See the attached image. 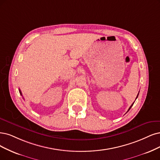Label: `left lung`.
<instances>
[{"label":"left lung","instance_id":"left-lung-1","mask_svg":"<svg viewBox=\"0 0 160 160\" xmlns=\"http://www.w3.org/2000/svg\"><path fill=\"white\" fill-rule=\"evenodd\" d=\"M138 94H139V93H138V95H137V98H138ZM137 98H136V99H137ZM134 103H132V105H131V107H130V108H129V109H128V111H129V110H130V109H131V108H132V105H133V104H134ZM128 111H127V112H128Z\"/></svg>","mask_w":160,"mask_h":160}]
</instances>
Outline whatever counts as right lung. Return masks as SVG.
I'll list each match as a JSON object with an SVG mask.
<instances>
[{"mask_svg": "<svg viewBox=\"0 0 160 160\" xmlns=\"http://www.w3.org/2000/svg\"><path fill=\"white\" fill-rule=\"evenodd\" d=\"M19 91H20V94H21V96H22V92H21V91H20V90L19 89Z\"/></svg>", "mask_w": 160, "mask_h": 160, "instance_id": "1", "label": "right lung"}]
</instances>
